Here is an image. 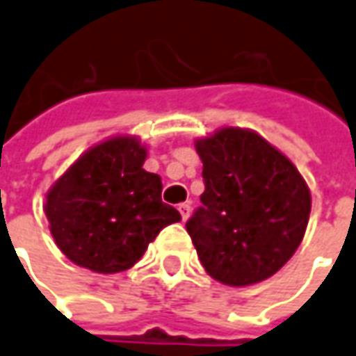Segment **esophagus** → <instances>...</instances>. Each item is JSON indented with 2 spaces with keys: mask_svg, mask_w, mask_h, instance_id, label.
Masks as SVG:
<instances>
[{
  "mask_svg": "<svg viewBox=\"0 0 356 356\" xmlns=\"http://www.w3.org/2000/svg\"><path fill=\"white\" fill-rule=\"evenodd\" d=\"M178 211H180V216H182V219H184V221H186V219L190 217L192 206H190V204H180V207H178Z\"/></svg>",
  "mask_w": 356,
  "mask_h": 356,
  "instance_id": "esophagus-1",
  "label": "esophagus"
}]
</instances>
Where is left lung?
I'll use <instances>...</instances> for the list:
<instances>
[{"label":"left lung","mask_w":356,"mask_h":356,"mask_svg":"<svg viewBox=\"0 0 356 356\" xmlns=\"http://www.w3.org/2000/svg\"><path fill=\"white\" fill-rule=\"evenodd\" d=\"M195 150L206 190L186 231L206 273L227 286L266 280L304 239L312 211L306 180L249 129H219Z\"/></svg>","instance_id":"obj_1"}]
</instances>
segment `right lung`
<instances>
[{"instance_id":"right-lung-1","label":"right lung","mask_w":356,"mask_h":356,"mask_svg":"<svg viewBox=\"0 0 356 356\" xmlns=\"http://www.w3.org/2000/svg\"><path fill=\"white\" fill-rule=\"evenodd\" d=\"M145 159L137 137H113L83 152L49 190L50 233L78 266L127 270L162 229L182 219L162 202L161 176L143 168Z\"/></svg>"}]
</instances>
